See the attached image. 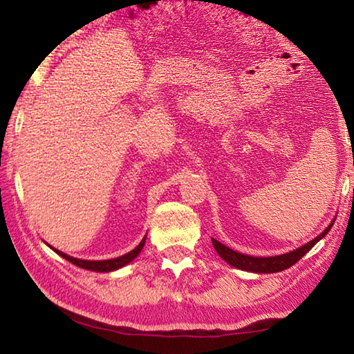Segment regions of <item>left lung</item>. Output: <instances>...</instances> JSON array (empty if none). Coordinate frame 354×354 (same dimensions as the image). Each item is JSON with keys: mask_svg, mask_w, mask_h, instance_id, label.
<instances>
[{"mask_svg": "<svg viewBox=\"0 0 354 354\" xmlns=\"http://www.w3.org/2000/svg\"><path fill=\"white\" fill-rule=\"evenodd\" d=\"M334 220L325 227V231H322V234L314 237L313 241H309L308 243L301 245V247H298L284 254L267 256V257L243 254V253H239V251L231 250L230 247H226V245L218 242L217 239L214 237H212V245L221 259L230 263V266L239 268V270H245L251 273H277V272L286 270V268L292 267L293 263H297L299 259H301V257L306 254L317 242L322 241V239L328 234L329 230H331L334 225Z\"/></svg>", "mask_w": 354, "mask_h": 354, "instance_id": "obj_1", "label": "left lung"}]
</instances>
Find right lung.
<instances>
[{
    "label": "right lung",
    "mask_w": 354,
    "mask_h": 354,
    "mask_svg": "<svg viewBox=\"0 0 354 354\" xmlns=\"http://www.w3.org/2000/svg\"><path fill=\"white\" fill-rule=\"evenodd\" d=\"M145 242H147V234L143 236V239L140 241V243L137 245V247L134 250L128 251L127 254H122L118 257H113V259H104V261H87V259H77V257H73V256H68L62 253V251L56 250L55 247H51V245H46L50 247L53 251H56V253L64 257V259H67L68 262L75 263L76 267H81L84 268V270H91V272H100V273H107V272H115L118 270V268H122L124 266H128L129 262H133L137 256L140 254V251L143 250V247H145Z\"/></svg>",
    "instance_id": "1"
}]
</instances>
